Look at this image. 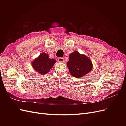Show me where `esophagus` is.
I'll use <instances>...</instances> for the list:
<instances>
[{
	"label": "esophagus",
	"mask_w": 126,
	"mask_h": 126,
	"mask_svg": "<svg viewBox=\"0 0 126 126\" xmlns=\"http://www.w3.org/2000/svg\"><path fill=\"white\" fill-rule=\"evenodd\" d=\"M58 60L59 63H63L64 62V58H62V57H59V58L58 59Z\"/></svg>",
	"instance_id": "obj_1"
}]
</instances>
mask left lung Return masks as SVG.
Listing matches in <instances>:
<instances>
[{"label":"left lung","instance_id":"8db88e82","mask_svg":"<svg viewBox=\"0 0 126 126\" xmlns=\"http://www.w3.org/2000/svg\"><path fill=\"white\" fill-rule=\"evenodd\" d=\"M71 74L76 78L83 77L91 70L93 64L87 56L75 51L69 55V60L67 63Z\"/></svg>","mask_w":126,"mask_h":126}]
</instances>
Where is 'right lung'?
<instances>
[{
  "mask_svg": "<svg viewBox=\"0 0 126 126\" xmlns=\"http://www.w3.org/2000/svg\"><path fill=\"white\" fill-rule=\"evenodd\" d=\"M56 63L54 59H50L46 53H42L38 58L32 63L34 69L41 75H45L50 71L51 68Z\"/></svg>",
  "mask_w": 126,
  "mask_h": 126,
  "instance_id": "obj_1",
  "label": "right lung"
}]
</instances>
